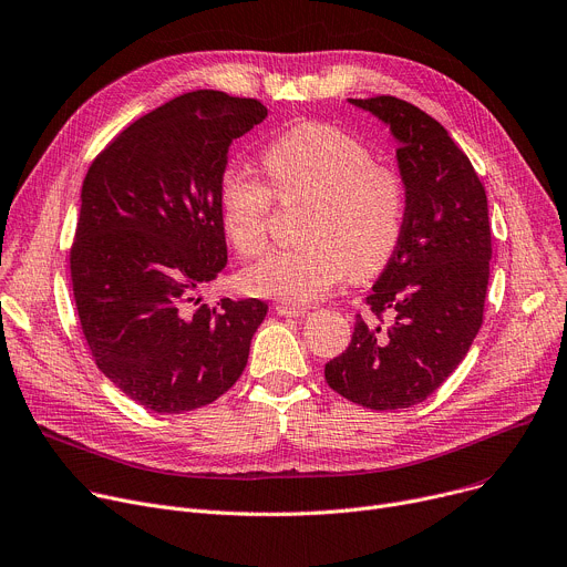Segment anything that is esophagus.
Here are the masks:
<instances>
[{"label":"esophagus","instance_id":"34e87169","mask_svg":"<svg viewBox=\"0 0 567 567\" xmlns=\"http://www.w3.org/2000/svg\"><path fill=\"white\" fill-rule=\"evenodd\" d=\"M276 312H278L280 317L298 319V317H306V315H308V308H303V306H289V303H278V306H276Z\"/></svg>","mask_w":567,"mask_h":567}]
</instances>
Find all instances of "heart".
<instances>
[{
  "label": "heart",
  "mask_w": 567,
  "mask_h": 567,
  "mask_svg": "<svg viewBox=\"0 0 567 567\" xmlns=\"http://www.w3.org/2000/svg\"><path fill=\"white\" fill-rule=\"evenodd\" d=\"M261 164L280 203L306 200L298 246L269 252L244 274L257 296L312 303L332 287L369 278L392 259L405 216L401 175L373 164L371 150L344 130L300 123L276 136ZM271 188L248 168H228L218 184L223 230L241 255L267 244Z\"/></svg>",
  "instance_id": "1"
}]
</instances>
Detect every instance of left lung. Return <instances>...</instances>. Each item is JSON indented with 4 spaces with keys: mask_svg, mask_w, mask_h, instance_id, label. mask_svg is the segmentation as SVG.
Here are the masks:
<instances>
[{
    "mask_svg": "<svg viewBox=\"0 0 567 567\" xmlns=\"http://www.w3.org/2000/svg\"><path fill=\"white\" fill-rule=\"evenodd\" d=\"M349 102L390 127L405 188L401 241L367 296L351 344L326 364L328 385L371 410L431 396L483 323L493 257L485 188L429 113L392 95Z\"/></svg>",
    "mask_w": 567,
    "mask_h": 567,
    "instance_id": "1",
    "label": "left lung"
}]
</instances>
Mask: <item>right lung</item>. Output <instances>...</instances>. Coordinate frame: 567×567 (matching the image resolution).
Wrapping results in <instances>:
<instances>
[{"label": "right lung", "instance_id": "add662e5", "mask_svg": "<svg viewBox=\"0 0 567 567\" xmlns=\"http://www.w3.org/2000/svg\"><path fill=\"white\" fill-rule=\"evenodd\" d=\"M267 106L194 91L113 138L82 184L70 250L74 303L95 364L143 408L173 414L228 392L269 306L194 296L228 264L218 184L235 138Z\"/></svg>", "mask_w": 567, "mask_h": 567}]
</instances>
